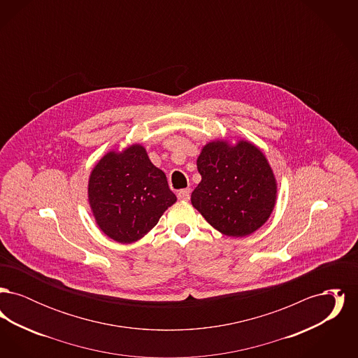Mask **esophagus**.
<instances>
[{"instance_id": "obj_1", "label": "esophagus", "mask_w": 358, "mask_h": 358, "mask_svg": "<svg viewBox=\"0 0 358 358\" xmlns=\"http://www.w3.org/2000/svg\"><path fill=\"white\" fill-rule=\"evenodd\" d=\"M177 197H178V200H181V201H187V200L190 199V189H182V190H180V192L177 193Z\"/></svg>"}]
</instances>
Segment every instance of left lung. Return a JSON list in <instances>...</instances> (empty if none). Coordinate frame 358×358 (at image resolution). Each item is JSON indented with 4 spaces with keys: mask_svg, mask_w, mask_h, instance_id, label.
I'll list each match as a JSON object with an SVG mask.
<instances>
[{
    "mask_svg": "<svg viewBox=\"0 0 358 358\" xmlns=\"http://www.w3.org/2000/svg\"><path fill=\"white\" fill-rule=\"evenodd\" d=\"M201 182L192 192V205L227 236L251 235L268 220L276 200V181L264 154L238 141L206 143L197 158Z\"/></svg>",
    "mask_w": 358,
    "mask_h": 358,
    "instance_id": "8db88e82",
    "label": "left lung"
}]
</instances>
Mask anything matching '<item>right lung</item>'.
Returning <instances> with one entry per match:
<instances>
[{"mask_svg": "<svg viewBox=\"0 0 358 358\" xmlns=\"http://www.w3.org/2000/svg\"><path fill=\"white\" fill-rule=\"evenodd\" d=\"M88 201L108 238L133 243L145 236L177 201L166 176L155 168L143 146L110 152L91 171Z\"/></svg>", "mask_w": 358, "mask_h": 358, "instance_id": "1", "label": "right lung"}]
</instances>
